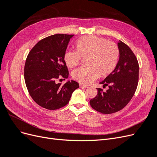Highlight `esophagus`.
I'll return each instance as SVG.
<instances>
[{"label": "esophagus", "mask_w": 157, "mask_h": 157, "mask_svg": "<svg viewBox=\"0 0 157 157\" xmlns=\"http://www.w3.org/2000/svg\"><path fill=\"white\" fill-rule=\"evenodd\" d=\"M79 86H80V88H86L88 87V86H86V85H84V84H80L79 85Z\"/></svg>", "instance_id": "obj_1"}]
</instances>
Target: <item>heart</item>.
Listing matches in <instances>:
<instances>
[{
	"instance_id": "heart-1",
	"label": "heart",
	"mask_w": 157,
	"mask_h": 157,
	"mask_svg": "<svg viewBox=\"0 0 157 157\" xmlns=\"http://www.w3.org/2000/svg\"><path fill=\"white\" fill-rule=\"evenodd\" d=\"M77 51H66L64 60L69 68L77 66L81 58H86V67H79L72 73L74 80L88 84L101 77L109 75L116 67L119 55L118 46L112 42L102 37L88 35L79 39L77 44Z\"/></svg>"
}]
</instances>
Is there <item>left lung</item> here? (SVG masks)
Returning a JSON list of instances; mask_svg holds the SVG:
<instances>
[{"instance_id":"left-lung-1","label":"left lung","mask_w":157,"mask_h":157,"mask_svg":"<svg viewBox=\"0 0 157 157\" xmlns=\"http://www.w3.org/2000/svg\"><path fill=\"white\" fill-rule=\"evenodd\" d=\"M119 59L116 67L99 84L108 86L106 92L97 88L98 94L90 99L95 110L103 114L116 113L124 108L131 100L138 84L139 64L132 50L124 42L117 43Z\"/></svg>"}]
</instances>
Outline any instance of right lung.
Here are the masks:
<instances>
[{"instance_id": "1", "label": "right lung", "mask_w": 157, "mask_h": 157, "mask_svg": "<svg viewBox=\"0 0 157 157\" xmlns=\"http://www.w3.org/2000/svg\"><path fill=\"white\" fill-rule=\"evenodd\" d=\"M73 36L56 34L44 38L27 57L24 68L26 86L33 100L42 107L56 110L65 106L74 90L79 87L73 80L63 85L56 82L61 77H69L64 55Z\"/></svg>"}]
</instances>
